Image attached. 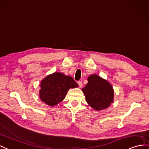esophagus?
I'll list each match as a JSON object with an SVG mask.
<instances>
[{"instance_id": "34e87169", "label": "esophagus", "mask_w": 149, "mask_h": 149, "mask_svg": "<svg viewBox=\"0 0 149 149\" xmlns=\"http://www.w3.org/2000/svg\"><path fill=\"white\" fill-rule=\"evenodd\" d=\"M78 85H79V87H82V86H83V83H82V81H78Z\"/></svg>"}]
</instances>
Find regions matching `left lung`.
<instances>
[{
    "label": "left lung",
    "mask_w": 149,
    "mask_h": 149,
    "mask_svg": "<svg viewBox=\"0 0 149 149\" xmlns=\"http://www.w3.org/2000/svg\"><path fill=\"white\" fill-rule=\"evenodd\" d=\"M86 101L96 111L109 107L114 100V90L106 79L96 74L90 75L88 83L82 88Z\"/></svg>",
    "instance_id": "obj_1"
}]
</instances>
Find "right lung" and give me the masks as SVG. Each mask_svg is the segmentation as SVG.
<instances>
[{
    "mask_svg": "<svg viewBox=\"0 0 149 149\" xmlns=\"http://www.w3.org/2000/svg\"><path fill=\"white\" fill-rule=\"evenodd\" d=\"M40 86L39 97L41 100L53 107L64 100L69 89L77 88L78 85L70 76L57 72L47 76Z\"/></svg>",
    "mask_w": 149,
    "mask_h": 149,
    "instance_id": "add662e5",
    "label": "right lung"
}]
</instances>
